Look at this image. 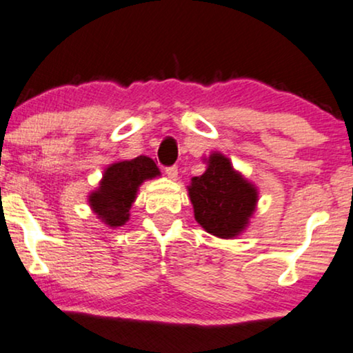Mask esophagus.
<instances>
[{"label":"esophagus","instance_id":"34e87169","mask_svg":"<svg viewBox=\"0 0 353 353\" xmlns=\"http://www.w3.org/2000/svg\"><path fill=\"white\" fill-rule=\"evenodd\" d=\"M165 173H167L168 178H172V180H176V176H178V167H176V165L167 167V168H165Z\"/></svg>","mask_w":353,"mask_h":353}]
</instances>
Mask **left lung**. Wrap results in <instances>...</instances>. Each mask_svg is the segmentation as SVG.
<instances>
[{"label": "left lung", "mask_w": 353, "mask_h": 353, "mask_svg": "<svg viewBox=\"0 0 353 353\" xmlns=\"http://www.w3.org/2000/svg\"><path fill=\"white\" fill-rule=\"evenodd\" d=\"M188 191L196 221L205 232L221 238H232L243 230L258 201L256 188L233 170L222 154L210 155L208 170L191 178Z\"/></svg>", "instance_id": "1"}]
</instances>
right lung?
I'll list each match as a JSON object with an SVG mask.
<instances>
[{
  "label": "right lung",
  "mask_w": 353,
  "mask_h": 353,
  "mask_svg": "<svg viewBox=\"0 0 353 353\" xmlns=\"http://www.w3.org/2000/svg\"><path fill=\"white\" fill-rule=\"evenodd\" d=\"M157 175V165L145 155L113 163L105 170L99 190L89 196L90 208L107 225L120 227L130 219L141 183Z\"/></svg>",
  "instance_id": "1"
}]
</instances>
